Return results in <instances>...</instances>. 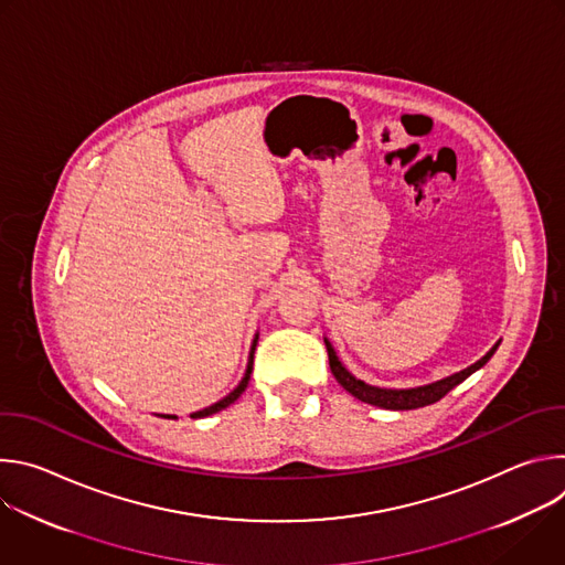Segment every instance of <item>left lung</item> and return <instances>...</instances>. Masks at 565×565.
<instances>
[{
  "label": "left lung",
  "mask_w": 565,
  "mask_h": 565,
  "mask_svg": "<svg viewBox=\"0 0 565 565\" xmlns=\"http://www.w3.org/2000/svg\"><path fill=\"white\" fill-rule=\"evenodd\" d=\"M324 344H327V351H329V364H331V371L335 375V380L358 399L366 402V405H373V407H380V409H391V412H407V409H420V407H427V405H434V402H438L440 397H445L454 386H458L462 380H467L471 373H476L478 369L486 366L490 362V358L497 353L501 340L482 355L480 360H476L471 366L458 371V373H451L443 380H436V382H429V384H423V386H409V388H386V386H375V384H369L360 377H355L344 364L342 360L338 358L333 344L324 338Z\"/></svg>",
  "instance_id": "obj_1"
}]
</instances>
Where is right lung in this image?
Listing matches in <instances>:
<instances>
[{
	"label": "right lung",
	"instance_id": "add662e5",
	"mask_svg": "<svg viewBox=\"0 0 565 565\" xmlns=\"http://www.w3.org/2000/svg\"><path fill=\"white\" fill-rule=\"evenodd\" d=\"M257 342H259V333H255V340H253V344H250V353H248V366H246V373H244V377H241V382L234 386V391H230L225 397H221L218 402H214V405H210V407H205V409H201V412H194L190 418H207V416L218 414L221 409L230 407L234 399H238V395L246 391V386H248V382H250V373H253V362H255V349H257ZM160 418L177 420V416H170V414H163Z\"/></svg>",
	"mask_w": 565,
	"mask_h": 565
}]
</instances>
